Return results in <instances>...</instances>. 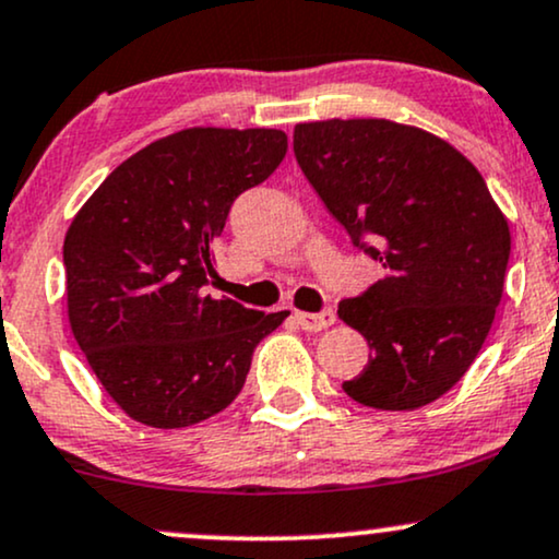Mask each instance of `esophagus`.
<instances>
[{"label": "esophagus", "instance_id": "esophagus-1", "mask_svg": "<svg viewBox=\"0 0 559 559\" xmlns=\"http://www.w3.org/2000/svg\"><path fill=\"white\" fill-rule=\"evenodd\" d=\"M297 322L301 325V331L318 333V331H325V328L333 325L335 314L331 312V309H325V312H297Z\"/></svg>", "mask_w": 559, "mask_h": 559}]
</instances>
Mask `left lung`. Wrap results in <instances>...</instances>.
<instances>
[{"label":"left lung","instance_id":"8db88e82","mask_svg":"<svg viewBox=\"0 0 559 559\" xmlns=\"http://www.w3.org/2000/svg\"><path fill=\"white\" fill-rule=\"evenodd\" d=\"M294 156L385 271L338 305L372 352L346 395L382 412L437 401L474 365L502 299L510 226L487 181L442 138L390 119L297 124Z\"/></svg>","mask_w":559,"mask_h":559}]
</instances>
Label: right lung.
Instances as JSON below:
<instances>
[{"label": "right lung", "mask_w": 559, "mask_h": 559, "mask_svg": "<svg viewBox=\"0 0 559 559\" xmlns=\"http://www.w3.org/2000/svg\"><path fill=\"white\" fill-rule=\"evenodd\" d=\"M286 132L190 127L145 145L80 207L64 237L67 318L130 419H211L239 395L254 346L288 318L205 294L231 203L286 156Z\"/></svg>", "instance_id": "obj_1"}]
</instances>
